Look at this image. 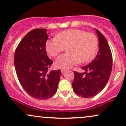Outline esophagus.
I'll use <instances>...</instances> for the list:
<instances>
[{
    "label": "esophagus",
    "mask_w": 126,
    "mask_h": 126,
    "mask_svg": "<svg viewBox=\"0 0 126 126\" xmlns=\"http://www.w3.org/2000/svg\"><path fill=\"white\" fill-rule=\"evenodd\" d=\"M61 71H62V73H64L65 71H66V68H61Z\"/></svg>",
    "instance_id": "esophagus-1"
}]
</instances>
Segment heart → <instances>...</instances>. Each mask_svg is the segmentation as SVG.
<instances>
[{
	"label": "heart",
	"instance_id": "b5f03b06",
	"mask_svg": "<svg viewBox=\"0 0 126 126\" xmlns=\"http://www.w3.org/2000/svg\"><path fill=\"white\" fill-rule=\"evenodd\" d=\"M65 47L67 52L60 55L55 60V64L59 67H70L79 62L91 60L98 49V38L93 33L71 29L59 33L56 38L46 42V50L52 56L58 55Z\"/></svg>",
	"mask_w": 126,
	"mask_h": 126
}]
</instances>
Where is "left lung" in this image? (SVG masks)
I'll return each mask as SVG.
<instances>
[{"instance_id": "obj_1", "label": "left lung", "mask_w": 126, "mask_h": 126, "mask_svg": "<svg viewBox=\"0 0 126 126\" xmlns=\"http://www.w3.org/2000/svg\"><path fill=\"white\" fill-rule=\"evenodd\" d=\"M98 36V53L91 63L82 67L83 73L74 71L72 86L77 94L85 98L92 97L106 86L112 67V56L107 40L103 34L95 31Z\"/></svg>"}]
</instances>
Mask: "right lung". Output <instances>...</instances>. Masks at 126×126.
Listing matches in <instances>:
<instances>
[{
  "label": "right lung",
  "mask_w": 126,
  "mask_h": 126,
  "mask_svg": "<svg viewBox=\"0 0 126 126\" xmlns=\"http://www.w3.org/2000/svg\"><path fill=\"white\" fill-rule=\"evenodd\" d=\"M47 29H35L25 35L14 55V66L21 86L31 96L47 100L57 91L60 70L48 72L53 62L47 54Z\"/></svg>",
  "instance_id": "add662e5"
}]
</instances>
